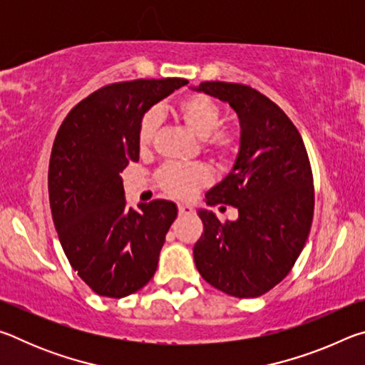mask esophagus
Wrapping results in <instances>:
<instances>
[{"mask_svg": "<svg viewBox=\"0 0 365 365\" xmlns=\"http://www.w3.org/2000/svg\"><path fill=\"white\" fill-rule=\"evenodd\" d=\"M178 214L180 215H191L193 214V207L190 205H178Z\"/></svg>", "mask_w": 365, "mask_h": 365, "instance_id": "1", "label": "esophagus"}]
</instances>
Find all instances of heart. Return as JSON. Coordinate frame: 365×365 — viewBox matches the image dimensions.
<instances>
[{
  "label": "heart",
  "instance_id": "heart-1",
  "mask_svg": "<svg viewBox=\"0 0 365 365\" xmlns=\"http://www.w3.org/2000/svg\"><path fill=\"white\" fill-rule=\"evenodd\" d=\"M175 114L196 137L202 140L206 150L222 163H230L240 150L238 135L219 128L224 122V110L212 98L206 95H191L177 104ZM158 133V117L148 113L141 117L138 125V146L146 150L153 145ZM209 172L201 164L169 163L156 174L159 188L174 197H190L209 182Z\"/></svg>",
  "mask_w": 365,
  "mask_h": 365
}]
</instances>
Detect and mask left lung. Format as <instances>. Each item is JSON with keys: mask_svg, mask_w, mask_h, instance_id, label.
<instances>
[{"mask_svg": "<svg viewBox=\"0 0 365 365\" xmlns=\"http://www.w3.org/2000/svg\"><path fill=\"white\" fill-rule=\"evenodd\" d=\"M200 91L237 110L240 154L225 180L206 195L211 206L238 209L220 222L200 211L202 233L193 256L209 285L237 298H257L285 279L307 242L314 217V177L292 119L245 83L202 82Z\"/></svg>", "mask_w": 365, "mask_h": 365, "instance_id": "left-lung-1", "label": "left lung"}]
</instances>
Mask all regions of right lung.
<instances>
[{"instance_id": "1", "label": "right lung", "mask_w": 365, "mask_h": 365, "mask_svg": "<svg viewBox=\"0 0 365 365\" xmlns=\"http://www.w3.org/2000/svg\"><path fill=\"white\" fill-rule=\"evenodd\" d=\"M187 83L140 78L104 85L61 123L49 156V206L72 269L96 294H132L158 269L177 207L165 200L130 207L120 172L140 158L141 117Z\"/></svg>"}]
</instances>
